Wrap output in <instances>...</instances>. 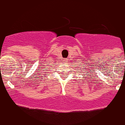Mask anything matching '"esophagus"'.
I'll list each match as a JSON object with an SVG mask.
<instances>
[{"label": "esophagus", "mask_w": 125, "mask_h": 125, "mask_svg": "<svg viewBox=\"0 0 125 125\" xmlns=\"http://www.w3.org/2000/svg\"><path fill=\"white\" fill-rule=\"evenodd\" d=\"M65 61H68V59H66Z\"/></svg>", "instance_id": "esophagus-1"}]
</instances>
